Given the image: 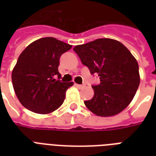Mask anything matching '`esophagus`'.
I'll use <instances>...</instances> for the list:
<instances>
[{
	"label": "esophagus",
	"mask_w": 156,
	"mask_h": 156,
	"mask_svg": "<svg viewBox=\"0 0 156 156\" xmlns=\"http://www.w3.org/2000/svg\"><path fill=\"white\" fill-rule=\"evenodd\" d=\"M74 86H75L76 87L79 88V89H82V88H83L85 87L84 85H79V84H77V83H74Z\"/></svg>",
	"instance_id": "34e87169"
}]
</instances>
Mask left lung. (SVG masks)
<instances>
[{
	"label": "left lung",
	"instance_id": "obj_1",
	"mask_svg": "<svg viewBox=\"0 0 156 156\" xmlns=\"http://www.w3.org/2000/svg\"><path fill=\"white\" fill-rule=\"evenodd\" d=\"M73 51L91 74L100 76V84L92 86L93 98L84 101L87 108L104 117L126 108L140 83L138 61L129 50L117 40L104 38L77 45Z\"/></svg>",
	"mask_w": 156,
	"mask_h": 156
}]
</instances>
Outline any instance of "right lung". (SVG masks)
Masks as SVG:
<instances>
[{
    "label": "right lung",
    "instance_id": "right-lung-1",
    "mask_svg": "<svg viewBox=\"0 0 156 156\" xmlns=\"http://www.w3.org/2000/svg\"><path fill=\"white\" fill-rule=\"evenodd\" d=\"M72 45L53 37L41 38L29 44L12 71V83L18 100L26 108L48 114L63 104L73 82L62 83L58 72L60 57Z\"/></svg>",
    "mask_w": 156,
    "mask_h": 156
}]
</instances>
